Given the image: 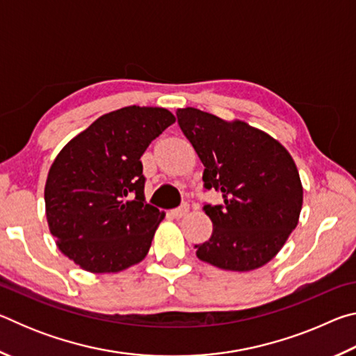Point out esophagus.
<instances>
[{"instance_id": "34e87169", "label": "esophagus", "mask_w": 356, "mask_h": 356, "mask_svg": "<svg viewBox=\"0 0 356 356\" xmlns=\"http://www.w3.org/2000/svg\"><path fill=\"white\" fill-rule=\"evenodd\" d=\"M186 213H188V206H186V204H182L180 207L171 210V215L174 218H182V216H185Z\"/></svg>"}]
</instances>
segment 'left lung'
I'll use <instances>...</instances> for the list:
<instances>
[{
	"instance_id": "left-lung-1",
	"label": "left lung",
	"mask_w": 356,
	"mask_h": 356,
	"mask_svg": "<svg viewBox=\"0 0 356 356\" xmlns=\"http://www.w3.org/2000/svg\"><path fill=\"white\" fill-rule=\"evenodd\" d=\"M177 122L204 165V188L222 204H204L212 236L195 245L204 262L250 272L278 254L298 225L303 186L291 154L262 130L226 122L196 108L177 110Z\"/></svg>"
}]
</instances>
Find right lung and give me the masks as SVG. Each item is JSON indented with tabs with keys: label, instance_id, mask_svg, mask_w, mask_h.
Masks as SVG:
<instances>
[{
	"label": "right lung",
	"instance_id": "add662e5",
	"mask_svg": "<svg viewBox=\"0 0 356 356\" xmlns=\"http://www.w3.org/2000/svg\"><path fill=\"white\" fill-rule=\"evenodd\" d=\"M176 122L165 108L125 106L63 147L45 184L58 248L83 270L111 273L146 257L165 213L144 200L141 155Z\"/></svg>",
	"mask_w": 356,
	"mask_h": 356
}]
</instances>
